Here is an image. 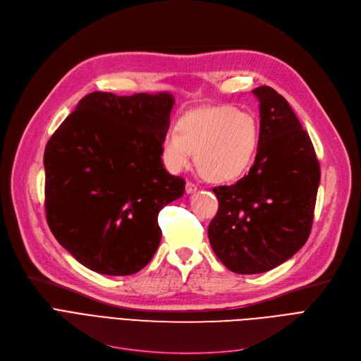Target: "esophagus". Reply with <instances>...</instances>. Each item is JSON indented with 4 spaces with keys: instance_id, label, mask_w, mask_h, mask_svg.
Returning a JSON list of instances; mask_svg holds the SVG:
<instances>
[{
    "instance_id": "obj_1",
    "label": "esophagus",
    "mask_w": 361,
    "mask_h": 361,
    "mask_svg": "<svg viewBox=\"0 0 361 361\" xmlns=\"http://www.w3.org/2000/svg\"><path fill=\"white\" fill-rule=\"evenodd\" d=\"M197 192V185L192 181H187L185 183V193L187 195H192V193H196Z\"/></svg>"
}]
</instances>
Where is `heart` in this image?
<instances>
[{
	"label": "heart",
	"instance_id": "1",
	"mask_svg": "<svg viewBox=\"0 0 361 361\" xmlns=\"http://www.w3.org/2000/svg\"><path fill=\"white\" fill-rule=\"evenodd\" d=\"M259 142L260 126L253 114L228 105L199 108L184 114L177 130L165 133L162 155L171 169L181 171L196 154L207 178L228 181L252 166Z\"/></svg>",
	"mask_w": 361,
	"mask_h": 361
}]
</instances>
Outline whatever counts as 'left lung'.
I'll return each mask as SVG.
<instances>
[{
  "label": "left lung",
  "mask_w": 361,
  "mask_h": 361,
  "mask_svg": "<svg viewBox=\"0 0 361 361\" xmlns=\"http://www.w3.org/2000/svg\"><path fill=\"white\" fill-rule=\"evenodd\" d=\"M259 99L260 142L249 174L214 188L219 207L207 235L215 255L235 274L268 272L306 244L320 181L309 133L287 99L269 87Z\"/></svg>",
  "instance_id": "left-lung-1"
}]
</instances>
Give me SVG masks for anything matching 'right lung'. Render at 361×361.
<instances>
[{
    "mask_svg": "<svg viewBox=\"0 0 361 361\" xmlns=\"http://www.w3.org/2000/svg\"><path fill=\"white\" fill-rule=\"evenodd\" d=\"M174 102L168 92H92L47 143L48 225L93 272L136 274L158 249V214L183 196L185 185L161 159Z\"/></svg>",
    "mask_w": 361,
    "mask_h": 361,
    "instance_id": "right-lung-1",
    "label": "right lung"
}]
</instances>
